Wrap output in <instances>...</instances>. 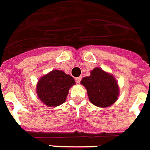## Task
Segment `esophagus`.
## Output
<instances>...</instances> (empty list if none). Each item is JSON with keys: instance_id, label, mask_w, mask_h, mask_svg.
Listing matches in <instances>:
<instances>
[{"instance_id": "1", "label": "esophagus", "mask_w": 150, "mask_h": 150, "mask_svg": "<svg viewBox=\"0 0 150 150\" xmlns=\"http://www.w3.org/2000/svg\"><path fill=\"white\" fill-rule=\"evenodd\" d=\"M75 80H76V82H77V83H80V81H81V77H76V79H75Z\"/></svg>"}]
</instances>
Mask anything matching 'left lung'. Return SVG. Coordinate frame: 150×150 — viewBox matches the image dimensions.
I'll list each match as a JSON object with an SVG mask.
<instances>
[{
	"label": "left lung",
	"instance_id": "obj_1",
	"mask_svg": "<svg viewBox=\"0 0 150 150\" xmlns=\"http://www.w3.org/2000/svg\"><path fill=\"white\" fill-rule=\"evenodd\" d=\"M81 83L87 91L90 101L97 107L106 108L117 100L119 87L116 79L100 68H95L89 77L82 78Z\"/></svg>",
	"mask_w": 150,
	"mask_h": 150
}]
</instances>
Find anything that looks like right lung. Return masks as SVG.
Segmentation results:
<instances>
[{
	"label": "right lung",
	"instance_id": "add662e5",
	"mask_svg": "<svg viewBox=\"0 0 150 150\" xmlns=\"http://www.w3.org/2000/svg\"><path fill=\"white\" fill-rule=\"evenodd\" d=\"M75 81L61 70H53L39 79L37 85L38 98L49 107H56L66 100L69 91Z\"/></svg>",
	"mask_w": 150,
	"mask_h": 150
}]
</instances>
